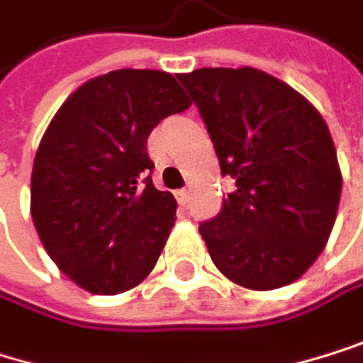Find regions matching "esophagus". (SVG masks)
<instances>
[{"mask_svg":"<svg viewBox=\"0 0 363 363\" xmlns=\"http://www.w3.org/2000/svg\"><path fill=\"white\" fill-rule=\"evenodd\" d=\"M176 200H178V204H187L189 202V189H178L176 191Z\"/></svg>","mask_w":363,"mask_h":363,"instance_id":"obj_1","label":"esophagus"}]
</instances>
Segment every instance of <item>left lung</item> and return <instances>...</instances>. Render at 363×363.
I'll list each match as a JSON object with an SVG mask.
<instances>
[{
    "label": "left lung",
    "mask_w": 363,
    "mask_h": 363,
    "mask_svg": "<svg viewBox=\"0 0 363 363\" xmlns=\"http://www.w3.org/2000/svg\"><path fill=\"white\" fill-rule=\"evenodd\" d=\"M213 140L221 176L237 180L217 217L200 225L215 267L252 291L299 279L331 235L342 191L323 116L258 68L178 74Z\"/></svg>",
    "instance_id": "1"
}]
</instances>
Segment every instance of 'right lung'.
Returning a JSON list of instances; mask_svg holds the SVG:
<instances>
[{
	"label": "right lung",
	"instance_id": "1",
	"mask_svg": "<svg viewBox=\"0 0 363 363\" xmlns=\"http://www.w3.org/2000/svg\"><path fill=\"white\" fill-rule=\"evenodd\" d=\"M189 105L169 72L122 68L77 88L47 126L32 219L51 260L84 291H131L157 264L176 200L152 185L146 142Z\"/></svg>",
	"mask_w": 363,
	"mask_h": 363
}]
</instances>
